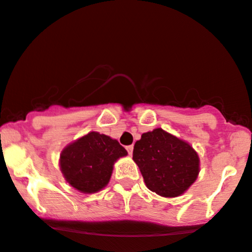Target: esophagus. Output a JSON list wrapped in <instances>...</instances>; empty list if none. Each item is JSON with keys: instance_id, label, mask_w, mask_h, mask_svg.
<instances>
[{"instance_id": "esophagus-1", "label": "esophagus", "mask_w": 252, "mask_h": 252, "mask_svg": "<svg viewBox=\"0 0 252 252\" xmlns=\"http://www.w3.org/2000/svg\"><path fill=\"white\" fill-rule=\"evenodd\" d=\"M126 151H128V153H129V156H131L132 154V151H134V146H128V147H126Z\"/></svg>"}]
</instances>
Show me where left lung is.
<instances>
[{
	"label": "left lung",
	"instance_id": "left-lung-1",
	"mask_svg": "<svg viewBox=\"0 0 252 252\" xmlns=\"http://www.w3.org/2000/svg\"><path fill=\"white\" fill-rule=\"evenodd\" d=\"M132 160L146 187L162 197L183 195L200 173V158L192 146L161 128L141 135Z\"/></svg>",
	"mask_w": 252,
	"mask_h": 252
}]
</instances>
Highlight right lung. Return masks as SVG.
I'll return each mask as SVG.
<instances>
[{"instance_id": "obj_1", "label": "right lung", "mask_w": 252, "mask_h": 252, "mask_svg": "<svg viewBox=\"0 0 252 252\" xmlns=\"http://www.w3.org/2000/svg\"><path fill=\"white\" fill-rule=\"evenodd\" d=\"M128 152L117 140L91 131L65 146L60 168L67 183L84 193L100 191L109 184L113 165Z\"/></svg>"}]
</instances>
